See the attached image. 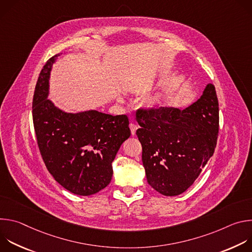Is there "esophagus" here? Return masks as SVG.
<instances>
[{"label": "esophagus", "mask_w": 252, "mask_h": 252, "mask_svg": "<svg viewBox=\"0 0 252 252\" xmlns=\"http://www.w3.org/2000/svg\"><path fill=\"white\" fill-rule=\"evenodd\" d=\"M129 128H130L131 134L134 135V134H135V131H136V129H137V126L134 125V124H130V125H129Z\"/></svg>", "instance_id": "obj_1"}]
</instances>
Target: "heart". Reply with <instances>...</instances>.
I'll list each match as a JSON object with an SVG mask.
<instances>
[{"label":"heart","instance_id":"heart-1","mask_svg":"<svg viewBox=\"0 0 252 252\" xmlns=\"http://www.w3.org/2000/svg\"><path fill=\"white\" fill-rule=\"evenodd\" d=\"M163 103V96L160 94H152L143 100V106L149 111L157 110Z\"/></svg>","mask_w":252,"mask_h":252}]
</instances>
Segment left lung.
<instances>
[{"mask_svg": "<svg viewBox=\"0 0 252 252\" xmlns=\"http://www.w3.org/2000/svg\"><path fill=\"white\" fill-rule=\"evenodd\" d=\"M136 135L149 185L174 196L192 186L217 147L219 99L212 84L185 110L158 107L136 114Z\"/></svg>", "mask_w": 252, "mask_h": 252, "instance_id": "obj_1", "label": "left lung"}]
</instances>
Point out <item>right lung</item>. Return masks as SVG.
Returning a JSON list of instances; mask_svg holds the SVG:
<instances>
[{"instance_id":"1","label":"right lung","mask_w":252,"mask_h":252,"mask_svg":"<svg viewBox=\"0 0 252 252\" xmlns=\"http://www.w3.org/2000/svg\"><path fill=\"white\" fill-rule=\"evenodd\" d=\"M56 55L44 65L34 88L32 122L43 160L56 181L78 195H91L112 181V163L130 135L126 115L97 111L64 113L48 99Z\"/></svg>"}]
</instances>
